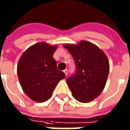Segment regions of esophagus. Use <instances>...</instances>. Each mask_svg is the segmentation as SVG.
<instances>
[{
    "instance_id": "34e87169",
    "label": "esophagus",
    "mask_w": 130,
    "mask_h": 130,
    "mask_svg": "<svg viewBox=\"0 0 130 130\" xmlns=\"http://www.w3.org/2000/svg\"><path fill=\"white\" fill-rule=\"evenodd\" d=\"M63 72H64V73H65V75L67 76L68 75V70H67V69H65V70H63Z\"/></svg>"
}]
</instances>
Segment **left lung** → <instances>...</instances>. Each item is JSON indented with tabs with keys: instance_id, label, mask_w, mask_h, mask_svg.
<instances>
[{
	"instance_id": "obj_1",
	"label": "left lung",
	"mask_w": 130,
	"mask_h": 130,
	"mask_svg": "<svg viewBox=\"0 0 130 130\" xmlns=\"http://www.w3.org/2000/svg\"><path fill=\"white\" fill-rule=\"evenodd\" d=\"M72 55L76 71L67 79L72 96L80 102H90L103 90L109 75L106 55L95 44L82 40L77 45L65 44Z\"/></svg>"
}]
</instances>
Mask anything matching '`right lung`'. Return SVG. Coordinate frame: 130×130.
<instances>
[{"label":"right lung","instance_id":"1","mask_svg":"<svg viewBox=\"0 0 130 130\" xmlns=\"http://www.w3.org/2000/svg\"><path fill=\"white\" fill-rule=\"evenodd\" d=\"M56 49V45L44 42L36 43L25 51L18 61L17 73L21 87L35 102L50 98L58 82L65 77L53 58Z\"/></svg>","mask_w":130,"mask_h":130}]
</instances>
